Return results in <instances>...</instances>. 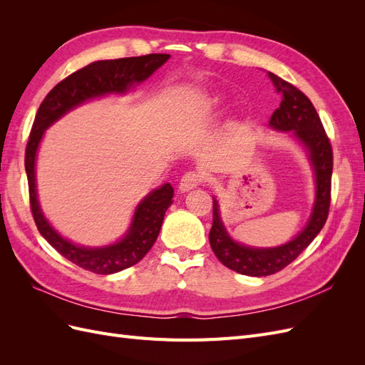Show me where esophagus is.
<instances>
[{
	"instance_id": "esophagus-1",
	"label": "esophagus",
	"mask_w": 365,
	"mask_h": 365,
	"mask_svg": "<svg viewBox=\"0 0 365 365\" xmlns=\"http://www.w3.org/2000/svg\"><path fill=\"white\" fill-rule=\"evenodd\" d=\"M201 182H202V176H201L200 173H196V172H187V173L182 175V178H181L180 185H178V189H180L181 193H185V192H189V190H192V189H196V187L200 185Z\"/></svg>"
}]
</instances>
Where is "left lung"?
<instances>
[{"mask_svg":"<svg viewBox=\"0 0 365 365\" xmlns=\"http://www.w3.org/2000/svg\"><path fill=\"white\" fill-rule=\"evenodd\" d=\"M282 103L269 118V128L277 132H289L304 149L315 180V200L306 225L294 239L279 247L257 248L239 244L228 235L220 217L219 202L213 196V225L210 230V245L220 263L239 274L264 277L279 272L294 262L317 237L326 224L330 205V180H332L334 155L312 102L297 88L279 76L268 73Z\"/></svg>","mask_w":365,"mask_h":365,"instance_id":"left-lung-1","label":"left lung"}]
</instances>
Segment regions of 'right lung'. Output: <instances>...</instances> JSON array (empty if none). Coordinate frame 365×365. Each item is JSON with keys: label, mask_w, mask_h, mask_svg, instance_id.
<instances>
[{"label": "right lung", "mask_w": 365, "mask_h": 365, "mask_svg": "<svg viewBox=\"0 0 365 365\" xmlns=\"http://www.w3.org/2000/svg\"><path fill=\"white\" fill-rule=\"evenodd\" d=\"M170 54H146L138 58L97 61L59 82L41 103L26 149V173L29 180L30 207L42 237L65 259L96 274H114L138 263L155 244L165 210L172 205L173 187L165 182L146 195L135 207L126 233L114 244L83 247L63 237L43 216L36 190V157L46 130L71 109L93 98L109 94L123 96L145 82Z\"/></svg>", "instance_id": "obj_1"}]
</instances>
